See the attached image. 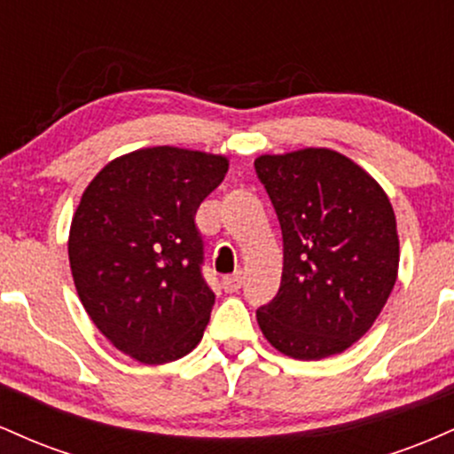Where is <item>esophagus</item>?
<instances>
[{
    "label": "esophagus",
    "mask_w": 454,
    "mask_h": 454,
    "mask_svg": "<svg viewBox=\"0 0 454 454\" xmlns=\"http://www.w3.org/2000/svg\"><path fill=\"white\" fill-rule=\"evenodd\" d=\"M241 284H243V275L239 273V270L232 275H226V278L222 279V288L226 290V293H239Z\"/></svg>",
    "instance_id": "1"
}]
</instances>
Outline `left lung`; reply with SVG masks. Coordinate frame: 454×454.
<instances>
[{"label": "left lung", "mask_w": 454, "mask_h": 454, "mask_svg": "<svg viewBox=\"0 0 454 454\" xmlns=\"http://www.w3.org/2000/svg\"><path fill=\"white\" fill-rule=\"evenodd\" d=\"M260 184L284 239L278 294L256 317L270 346L299 361L340 354L372 328L399 267L387 194L331 149L260 155Z\"/></svg>", "instance_id": "obj_1"}]
</instances>
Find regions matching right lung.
Instances as JSON below:
<instances>
[{
    "mask_svg": "<svg viewBox=\"0 0 454 454\" xmlns=\"http://www.w3.org/2000/svg\"><path fill=\"white\" fill-rule=\"evenodd\" d=\"M228 160L176 147L140 149L104 166L70 226V269L93 325L140 363L185 356L202 340L215 294L202 275L200 202Z\"/></svg>",
    "mask_w": 454,
    "mask_h": 454,
    "instance_id": "right-lung-1",
    "label": "right lung"
}]
</instances>
